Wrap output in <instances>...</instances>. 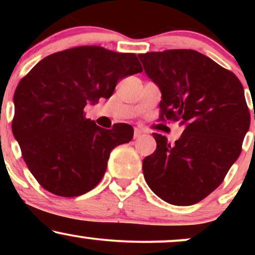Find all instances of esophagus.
Returning a JSON list of instances; mask_svg holds the SVG:
<instances>
[{
    "label": "esophagus",
    "mask_w": 255,
    "mask_h": 255,
    "mask_svg": "<svg viewBox=\"0 0 255 255\" xmlns=\"http://www.w3.org/2000/svg\"><path fill=\"white\" fill-rule=\"evenodd\" d=\"M141 134H142V130L141 129H139V128H134V137H140L141 136Z\"/></svg>",
    "instance_id": "obj_1"
}]
</instances>
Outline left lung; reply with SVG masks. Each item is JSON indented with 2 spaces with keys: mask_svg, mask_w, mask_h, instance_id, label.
Listing matches in <instances>:
<instances>
[{
  "mask_svg": "<svg viewBox=\"0 0 255 255\" xmlns=\"http://www.w3.org/2000/svg\"><path fill=\"white\" fill-rule=\"evenodd\" d=\"M137 56L162 93L160 119L184 127L174 144L153 133L157 148L142 160L146 182L166 203L197 204L223 182L241 153L251 125L244 86L234 73L195 50Z\"/></svg>",
  "mask_w": 255,
  "mask_h": 255,
  "instance_id": "8db88e82",
  "label": "left lung"
}]
</instances>
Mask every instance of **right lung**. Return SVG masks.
Segmentation results:
<instances>
[{
	"mask_svg": "<svg viewBox=\"0 0 255 255\" xmlns=\"http://www.w3.org/2000/svg\"><path fill=\"white\" fill-rule=\"evenodd\" d=\"M142 72L135 54L78 46L49 55L21 79L14 93V137L40 186L60 197L95 188L110 152L129 142L133 127L104 129L85 118L87 104L110 98L118 81Z\"/></svg>",
	"mask_w": 255,
	"mask_h": 255,
	"instance_id": "right-lung-1",
	"label": "right lung"
}]
</instances>
